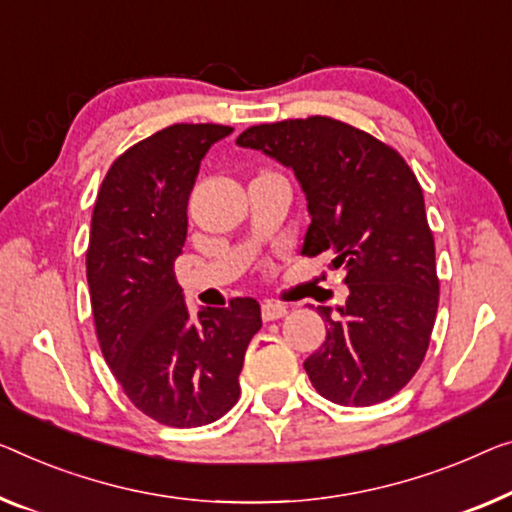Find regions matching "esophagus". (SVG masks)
<instances>
[{
    "label": "esophagus",
    "instance_id": "obj_1",
    "mask_svg": "<svg viewBox=\"0 0 512 512\" xmlns=\"http://www.w3.org/2000/svg\"><path fill=\"white\" fill-rule=\"evenodd\" d=\"M287 305L285 303H276V301H264L262 303V319L264 322H276V319L287 315Z\"/></svg>",
    "mask_w": 512,
    "mask_h": 512
}]
</instances>
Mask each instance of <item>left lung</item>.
Wrapping results in <instances>:
<instances>
[{
	"label": "left lung",
	"mask_w": 512,
	"mask_h": 512,
	"mask_svg": "<svg viewBox=\"0 0 512 512\" xmlns=\"http://www.w3.org/2000/svg\"><path fill=\"white\" fill-rule=\"evenodd\" d=\"M236 144L294 172L308 202L303 255H333L349 296L303 368L322 398L370 407L421 368L439 305L434 239L421 183L398 151L331 117L243 131Z\"/></svg>",
	"instance_id": "left-lung-1"
}]
</instances>
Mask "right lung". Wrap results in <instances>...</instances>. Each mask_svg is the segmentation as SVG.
<instances>
[{
  "label": "right lung",
  "mask_w": 512,
  "mask_h": 512,
  "mask_svg": "<svg viewBox=\"0 0 512 512\" xmlns=\"http://www.w3.org/2000/svg\"><path fill=\"white\" fill-rule=\"evenodd\" d=\"M232 131L174 124L133 144L105 174L91 216L87 282L103 358L128 400L170 427L209 425L234 407L262 329L250 296L190 317L174 273L202 158Z\"/></svg>",
  "instance_id": "1"
}]
</instances>
